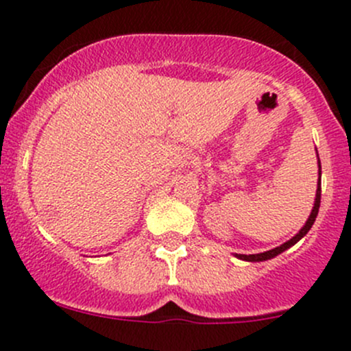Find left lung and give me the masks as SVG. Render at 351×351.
I'll use <instances>...</instances> for the list:
<instances>
[{
    "label": "left lung",
    "mask_w": 351,
    "mask_h": 351,
    "mask_svg": "<svg viewBox=\"0 0 351 351\" xmlns=\"http://www.w3.org/2000/svg\"><path fill=\"white\" fill-rule=\"evenodd\" d=\"M317 166H319V182H317L316 198H314V207H313V210H311V215H309V219L306 221V224H304V228L300 229V231L297 232V234L293 236L292 239H289L287 243L280 244V246L274 247V250L265 251V253H258V254H236V258H239V260H244V261H267V260H271V258H275L277 254L284 253L285 250H289L290 246H293V244H295L297 241H300V239H302L304 236L309 232V229L313 228L314 221H316L317 212H319V204H321V162H319V158H317Z\"/></svg>",
    "instance_id": "obj_1"
}]
</instances>
